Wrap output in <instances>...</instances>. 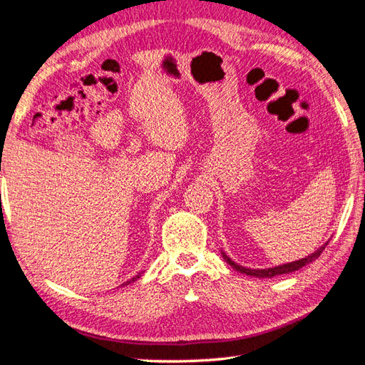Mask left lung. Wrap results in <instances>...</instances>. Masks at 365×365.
I'll return each instance as SVG.
<instances>
[{"mask_svg": "<svg viewBox=\"0 0 365 365\" xmlns=\"http://www.w3.org/2000/svg\"><path fill=\"white\" fill-rule=\"evenodd\" d=\"M326 245H328V242H326L324 245H322V247H319L315 252V254H312V255H309L306 258L297 259V262H292V263L276 266V267H267V269H249V267H242L240 264H236L235 262H232V258L227 257L225 254H222V255H224V259L230 266H233L236 271H240L242 274H247V276H254V277H274V276H282V274H288V272L297 271V269H299V267L312 263V262H314V259H317L319 255H322V252L326 249Z\"/></svg>", "mask_w": 365, "mask_h": 365, "instance_id": "1", "label": "left lung"}]
</instances>
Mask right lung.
Instances as JSON below:
<instances>
[{
	"label": "right lung",
	"instance_id": "1",
	"mask_svg": "<svg viewBox=\"0 0 365 365\" xmlns=\"http://www.w3.org/2000/svg\"><path fill=\"white\" fill-rule=\"evenodd\" d=\"M138 277H140V274H138V276H135V277H132V279L128 282V284H130V282H135ZM128 284H124V285H128Z\"/></svg>",
	"mask_w": 365,
	"mask_h": 365
}]
</instances>
